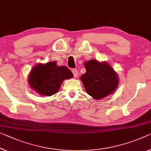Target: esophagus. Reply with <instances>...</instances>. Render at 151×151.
<instances>
[{
	"instance_id": "34e87169",
	"label": "esophagus",
	"mask_w": 151,
	"mask_h": 151,
	"mask_svg": "<svg viewBox=\"0 0 151 151\" xmlns=\"http://www.w3.org/2000/svg\"><path fill=\"white\" fill-rule=\"evenodd\" d=\"M72 72H73L74 76H75V78L77 77V76H78V70H76V69H73V70H72Z\"/></svg>"
}]
</instances>
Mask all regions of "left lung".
Returning <instances> with one entry per match:
<instances>
[{
    "label": "left lung",
    "mask_w": 151,
    "mask_h": 151,
    "mask_svg": "<svg viewBox=\"0 0 151 151\" xmlns=\"http://www.w3.org/2000/svg\"><path fill=\"white\" fill-rule=\"evenodd\" d=\"M86 73L81 76L85 90L96 99L113 93L118 86V77L107 63L91 60L85 63Z\"/></svg>",
    "instance_id": "8db88e82"
}]
</instances>
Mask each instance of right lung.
<instances>
[{"label":"right lung","instance_id":"1","mask_svg":"<svg viewBox=\"0 0 151 151\" xmlns=\"http://www.w3.org/2000/svg\"><path fill=\"white\" fill-rule=\"evenodd\" d=\"M73 77L66 66L56 65V62L35 66L29 76V84L42 95L51 96L58 92L64 79Z\"/></svg>","mask_w":151,"mask_h":151}]
</instances>
